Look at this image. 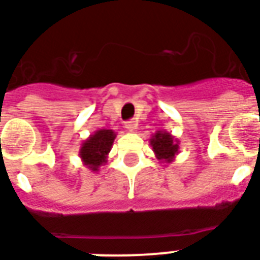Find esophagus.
<instances>
[{"label": "esophagus", "instance_id": "34e87169", "mask_svg": "<svg viewBox=\"0 0 260 260\" xmlns=\"http://www.w3.org/2000/svg\"><path fill=\"white\" fill-rule=\"evenodd\" d=\"M124 127L127 128L128 132H134L137 128V122H134V120H127V122L124 123Z\"/></svg>", "mask_w": 260, "mask_h": 260}]
</instances>
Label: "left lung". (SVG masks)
<instances>
[{
  "mask_svg": "<svg viewBox=\"0 0 260 260\" xmlns=\"http://www.w3.org/2000/svg\"><path fill=\"white\" fill-rule=\"evenodd\" d=\"M149 142L160 162L171 164L179 154V140L166 130H157Z\"/></svg>",
  "mask_w": 260,
  "mask_h": 260,
  "instance_id": "1",
  "label": "left lung"
}]
</instances>
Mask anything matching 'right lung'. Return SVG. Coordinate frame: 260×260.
I'll use <instances>...</instances> for the list:
<instances>
[{
    "label": "right lung",
    "instance_id": "1",
    "mask_svg": "<svg viewBox=\"0 0 260 260\" xmlns=\"http://www.w3.org/2000/svg\"><path fill=\"white\" fill-rule=\"evenodd\" d=\"M115 138L116 133L110 128H99L90 134L78 150L82 164L92 172H98L99 168L107 162L108 153Z\"/></svg>",
    "mask_w": 260,
    "mask_h": 260
}]
</instances>
